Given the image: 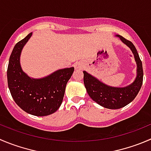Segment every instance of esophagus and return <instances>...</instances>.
<instances>
[{
    "instance_id": "1",
    "label": "esophagus",
    "mask_w": 151,
    "mask_h": 151,
    "mask_svg": "<svg viewBox=\"0 0 151 151\" xmlns=\"http://www.w3.org/2000/svg\"><path fill=\"white\" fill-rule=\"evenodd\" d=\"M74 68H75V69H79V68H81V65H80L79 63H75V64H74Z\"/></svg>"
}]
</instances>
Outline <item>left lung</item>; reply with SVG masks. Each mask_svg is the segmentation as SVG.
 I'll use <instances>...</instances> for the list:
<instances>
[{
	"mask_svg": "<svg viewBox=\"0 0 151 151\" xmlns=\"http://www.w3.org/2000/svg\"><path fill=\"white\" fill-rule=\"evenodd\" d=\"M116 36L131 49L134 55L137 64V76L134 83L124 88L111 87L83 71L84 85L90 97L101 106L109 109H119L132 102L138 94L143 82L142 63L137 49L130 40L121 35Z\"/></svg>",
	"mask_w": 151,
	"mask_h": 151,
	"instance_id": "obj_1",
	"label": "left lung"
}]
</instances>
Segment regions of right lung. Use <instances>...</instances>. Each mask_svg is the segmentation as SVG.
<instances>
[{"label":"right lung","mask_w":151,"mask_h":151,"mask_svg":"<svg viewBox=\"0 0 151 151\" xmlns=\"http://www.w3.org/2000/svg\"><path fill=\"white\" fill-rule=\"evenodd\" d=\"M32 32L16 43L9 58L7 81L14 102L28 114L37 116L50 115L58 111L63 99L65 86L74 67L55 71L48 77L32 79L21 69L20 55Z\"/></svg>","instance_id":"1"}]
</instances>
